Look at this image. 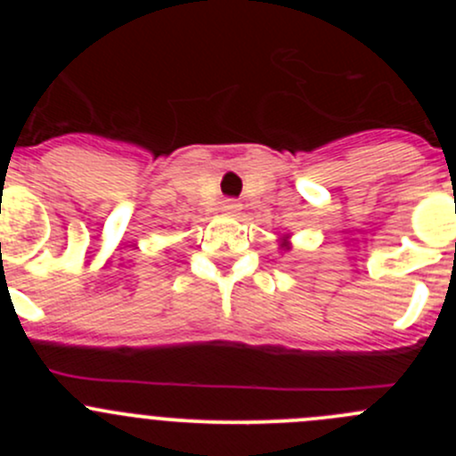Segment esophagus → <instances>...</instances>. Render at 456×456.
I'll use <instances>...</instances> for the list:
<instances>
[{
  "mask_svg": "<svg viewBox=\"0 0 456 456\" xmlns=\"http://www.w3.org/2000/svg\"><path fill=\"white\" fill-rule=\"evenodd\" d=\"M220 211H223L224 216H238L242 211V205L238 200L229 199V200H223V207H220Z\"/></svg>",
  "mask_w": 456,
  "mask_h": 456,
  "instance_id": "esophagus-1",
  "label": "esophagus"
}]
</instances>
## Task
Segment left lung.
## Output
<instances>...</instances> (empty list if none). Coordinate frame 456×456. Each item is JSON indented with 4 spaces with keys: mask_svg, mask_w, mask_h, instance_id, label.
Listing matches in <instances>:
<instances>
[{
    "mask_svg": "<svg viewBox=\"0 0 456 456\" xmlns=\"http://www.w3.org/2000/svg\"><path fill=\"white\" fill-rule=\"evenodd\" d=\"M280 249L291 251V240H289V236H282V238H280Z\"/></svg>",
    "mask_w": 456,
    "mask_h": 456,
    "instance_id": "1",
    "label": "left lung"
}]
</instances>
